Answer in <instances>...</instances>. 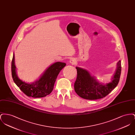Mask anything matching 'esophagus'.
<instances>
[{
  "label": "esophagus",
  "mask_w": 135,
  "mask_h": 135,
  "mask_svg": "<svg viewBox=\"0 0 135 135\" xmlns=\"http://www.w3.org/2000/svg\"><path fill=\"white\" fill-rule=\"evenodd\" d=\"M76 60L75 59H71L70 61H69V63H70L71 64L74 65L76 63Z\"/></svg>",
  "instance_id": "obj_1"
}]
</instances>
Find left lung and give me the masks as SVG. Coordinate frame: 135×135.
I'll list each match as a JSON object with an SVG mask.
<instances>
[{
	"instance_id": "8db88e82",
	"label": "left lung",
	"mask_w": 135,
	"mask_h": 135,
	"mask_svg": "<svg viewBox=\"0 0 135 135\" xmlns=\"http://www.w3.org/2000/svg\"><path fill=\"white\" fill-rule=\"evenodd\" d=\"M116 66L111 81L105 84L99 83L88 71L76 67L77 75L74 83L75 92L79 96L87 100H97L106 96L119 83L122 70L120 60L117 62Z\"/></svg>"
}]
</instances>
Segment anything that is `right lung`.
Instances as JSON below:
<instances>
[{
  "instance_id": "right-lung-1",
  "label": "right lung",
  "mask_w": 135,
  "mask_h": 135,
  "mask_svg": "<svg viewBox=\"0 0 135 135\" xmlns=\"http://www.w3.org/2000/svg\"><path fill=\"white\" fill-rule=\"evenodd\" d=\"M65 63L56 62L48 67L36 80L28 83L21 80L17 74L15 64V54L12 62V75L13 80L26 95L33 98H42L49 95L53 90L57 77L66 66Z\"/></svg>"
}]
</instances>
